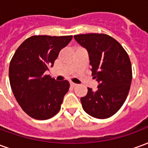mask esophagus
I'll return each mask as SVG.
<instances>
[{
  "mask_svg": "<svg viewBox=\"0 0 148 148\" xmlns=\"http://www.w3.org/2000/svg\"><path fill=\"white\" fill-rule=\"evenodd\" d=\"M77 85L76 83H74V82H71V87H76Z\"/></svg>",
  "mask_w": 148,
  "mask_h": 148,
  "instance_id": "1",
  "label": "esophagus"
}]
</instances>
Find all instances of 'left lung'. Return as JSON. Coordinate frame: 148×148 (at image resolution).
<instances>
[{
    "instance_id": "obj_1",
    "label": "left lung",
    "mask_w": 148,
    "mask_h": 148,
    "mask_svg": "<svg viewBox=\"0 0 148 148\" xmlns=\"http://www.w3.org/2000/svg\"><path fill=\"white\" fill-rule=\"evenodd\" d=\"M74 37L87 50L92 75L99 83L96 91L88 88L86 96L81 98L82 108L93 117H110L123 106L130 90V58L120 42L106 34H81Z\"/></svg>"
}]
</instances>
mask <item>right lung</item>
Masks as SVG:
<instances>
[{"label":"right lung","instance_id":"obj_1","mask_svg":"<svg viewBox=\"0 0 148 148\" xmlns=\"http://www.w3.org/2000/svg\"><path fill=\"white\" fill-rule=\"evenodd\" d=\"M72 36H33L22 42L9 65V82L18 104L31 117L47 120L58 113L67 93L66 80L46 75Z\"/></svg>","mask_w":148,"mask_h":148}]
</instances>
